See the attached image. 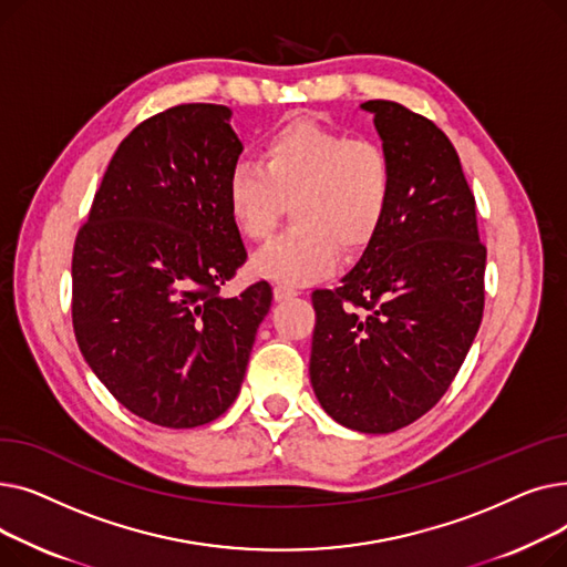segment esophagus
I'll return each instance as SVG.
<instances>
[{
	"label": "esophagus",
	"mask_w": 567,
	"mask_h": 567,
	"mask_svg": "<svg viewBox=\"0 0 567 567\" xmlns=\"http://www.w3.org/2000/svg\"><path fill=\"white\" fill-rule=\"evenodd\" d=\"M299 291H296L293 287H287V285H278L276 289H274V296H276V301H285V299H291V296H296Z\"/></svg>",
	"instance_id": "1"
}]
</instances>
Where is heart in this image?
I'll return each instance as SVG.
<instances>
[{"instance_id": "heart-1", "label": "heart", "mask_w": 567, "mask_h": 567, "mask_svg": "<svg viewBox=\"0 0 567 567\" xmlns=\"http://www.w3.org/2000/svg\"><path fill=\"white\" fill-rule=\"evenodd\" d=\"M261 167L227 176L231 223L248 241H268L291 204L293 227L252 259L261 278L301 285L331 271L340 250L359 255L381 229L395 193L385 148L368 137L296 116L261 142Z\"/></svg>"}]
</instances>
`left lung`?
Here are the masks:
<instances>
[{
  "mask_svg": "<svg viewBox=\"0 0 567 567\" xmlns=\"http://www.w3.org/2000/svg\"><path fill=\"white\" fill-rule=\"evenodd\" d=\"M395 169V193L361 261L312 291L310 381L340 425L389 434L449 391L481 329L485 259L475 197L453 142L393 101L361 105Z\"/></svg>",
  "mask_w": 567,
  "mask_h": 567,
  "instance_id": "obj_1",
  "label": "left lung"
}]
</instances>
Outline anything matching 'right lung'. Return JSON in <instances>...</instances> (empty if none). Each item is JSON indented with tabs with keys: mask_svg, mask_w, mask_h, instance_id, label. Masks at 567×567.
I'll return each mask as SVG.
<instances>
[{
	"mask_svg": "<svg viewBox=\"0 0 567 567\" xmlns=\"http://www.w3.org/2000/svg\"><path fill=\"white\" fill-rule=\"evenodd\" d=\"M229 116L225 105L186 103L135 126L73 246L84 361L161 427L206 425L231 406L274 299L264 280L220 296L248 259L227 208V176L244 152Z\"/></svg>",
	"mask_w": 567,
	"mask_h": 567,
	"instance_id": "right-lung-1",
	"label": "right lung"
}]
</instances>
